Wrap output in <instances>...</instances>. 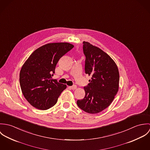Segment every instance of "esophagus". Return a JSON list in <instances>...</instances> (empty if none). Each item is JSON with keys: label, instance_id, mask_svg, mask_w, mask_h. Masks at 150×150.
<instances>
[{"label": "esophagus", "instance_id": "1", "mask_svg": "<svg viewBox=\"0 0 150 150\" xmlns=\"http://www.w3.org/2000/svg\"><path fill=\"white\" fill-rule=\"evenodd\" d=\"M68 88H69L70 89H76L77 88V86L76 85H73V86H68Z\"/></svg>", "mask_w": 150, "mask_h": 150}]
</instances>
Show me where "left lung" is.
<instances>
[{
    "label": "left lung",
    "mask_w": 150,
    "mask_h": 150,
    "mask_svg": "<svg viewBox=\"0 0 150 150\" xmlns=\"http://www.w3.org/2000/svg\"><path fill=\"white\" fill-rule=\"evenodd\" d=\"M86 56L85 72L91 76L84 87L85 97L77 101V106L89 114L101 112L111 103L119 88L120 75L117 64L99 48L83 42Z\"/></svg>",
    "instance_id": "obj_1"
}]
</instances>
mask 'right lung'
I'll use <instances>...</instances> for the list:
<instances>
[{
  "label": "right lung",
  "mask_w": 150,
  "mask_h": 150,
  "mask_svg": "<svg viewBox=\"0 0 150 150\" xmlns=\"http://www.w3.org/2000/svg\"><path fill=\"white\" fill-rule=\"evenodd\" d=\"M74 45L68 43H49L36 50L26 61L20 73L22 92L33 107L45 110L54 106L66 88L53 80L59 59Z\"/></svg>",
  "instance_id": "add662e5"
}]
</instances>
